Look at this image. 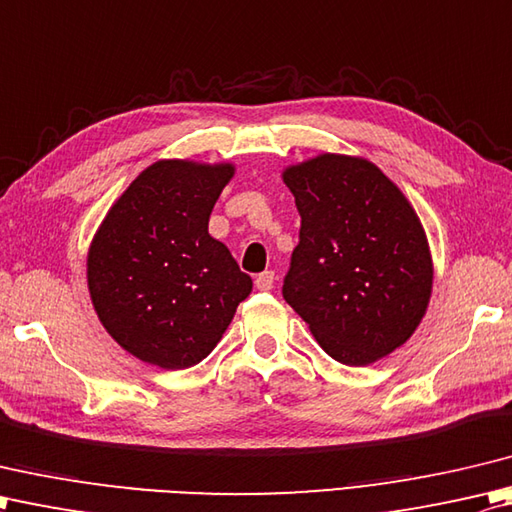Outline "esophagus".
<instances>
[{
	"label": "esophagus",
	"instance_id": "1",
	"mask_svg": "<svg viewBox=\"0 0 512 512\" xmlns=\"http://www.w3.org/2000/svg\"><path fill=\"white\" fill-rule=\"evenodd\" d=\"M274 280H276L274 271H263V274L256 276L254 285H256V289H260V291H269L271 287H274Z\"/></svg>",
	"mask_w": 512,
	"mask_h": 512
}]
</instances>
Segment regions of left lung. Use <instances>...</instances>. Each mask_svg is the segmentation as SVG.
<instances>
[{
	"label": "left lung",
	"mask_w": 512,
	"mask_h": 512,
	"mask_svg": "<svg viewBox=\"0 0 512 512\" xmlns=\"http://www.w3.org/2000/svg\"><path fill=\"white\" fill-rule=\"evenodd\" d=\"M300 212L283 296L349 367L389 356L429 309L433 258L409 198L362 156L318 154L283 170Z\"/></svg>",
	"instance_id": "obj_1"
}]
</instances>
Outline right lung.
I'll return each instance as SVG.
<instances>
[{"label": "right lung", "instance_id": "1", "mask_svg": "<svg viewBox=\"0 0 512 512\" xmlns=\"http://www.w3.org/2000/svg\"><path fill=\"white\" fill-rule=\"evenodd\" d=\"M234 163L161 159L112 203L88 249L92 307L114 342L161 369L201 362L252 278L207 232Z\"/></svg>", "mask_w": 512, "mask_h": 512}]
</instances>
